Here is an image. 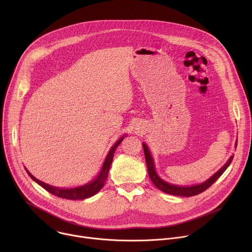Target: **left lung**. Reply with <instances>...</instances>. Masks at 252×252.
Segmentation results:
<instances>
[{
	"instance_id": "8db88e82",
	"label": "left lung",
	"mask_w": 252,
	"mask_h": 252,
	"mask_svg": "<svg viewBox=\"0 0 252 252\" xmlns=\"http://www.w3.org/2000/svg\"><path fill=\"white\" fill-rule=\"evenodd\" d=\"M142 146H143V150H144V156H145L146 165H147V169H148V175H149V178H150L151 182L153 183V185L156 186L158 189H159L160 190H162L163 192L169 193V195H173V196H180V197L196 196V195H199V193L203 192L204 190H206L209 187H211L213 184H214L223 175V172L227 169V167L230 165L232 159H233V158H234L233 156L230 157L228 161L215 173V175H213L206 182H204L202 184H199V185H195V186L180 187V186L168 184V183L164 182L163 180H161L158 176V173L156 171V168H154L153 158L151 157V154L149 152V149H148L147 145L143 142ZM235 147H237V142L235 143Z\"/></svg>"
}]
</instances>
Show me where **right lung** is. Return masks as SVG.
<instances>
[{
  "mask_svg": "<svg viewBox=\"0 0 252 252\" xmlns=\"http://www.w3.org/2000/svg\"><path fill=\"white\" fill-rule=\"evenodd\" d=\"M125 135L123 137H121L117 142H116L112 148L110 149L108 156L104 161V164L102 166L101 171L99 172L98 177H96L93 182L82 186V187H77V188H72V189H60V188H56V187H51L39 180H37L36 178H34L31 173L27 171V173L29 175V177L36 182L38 185H40L42 188H44L47 191H49L52 195L56 196V197H60V198H63V199H67V200H84L87 198H90L94 195H95L96 192H98L103 187L104 184L108 178V172L113 160V157H114V153L116 148L119 146V144L122 142V140L124 139Z\"/></svg>",
  "mask_w": 252,
  "mask_h": 252,
  "instance_id": "add662e5",
  "label": "right lung"
}]
</instances>
